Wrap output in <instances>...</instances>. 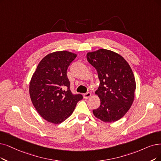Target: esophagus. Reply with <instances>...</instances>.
Instances as JSON below:
<instances>
[{
  "mask_svg": "<svg viewBox=\"0 0 161 161\" xmlns=\"http://www.w3.org/2000/svg\"><path fill=\"white\" fill-rule=\"evenodd\" d=\"M84 98H85V99H87V98H88L90 96H91V93H90L89 92H86V93H85V94H84Z\"/></svg>",
  "mask_w": 161,
  "mask_h": 161,
  "instance_id": "1",
  "label": "esophagus"
}]
</instances>
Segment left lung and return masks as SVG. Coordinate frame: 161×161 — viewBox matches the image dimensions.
<instances>
[{
	"label": "left lung",
	"instance_id": "1",
	"mask_svg": "<svg viewBox=\"0 0 161 161\" xmlns=\"http://www.w3.org/2000/svg\"><path fill=\"white\" fill-rule=\"evenodd\" d=\"M86 58L97 70L100 80L95 93L100 106L93 110L94 115L104 122L119 119L130 110L136 88L130 65L120 55L104 49L88 53Z\"/></svg>",
	"mask_w": 161,
	"mask_h": 161
}]
</instances>
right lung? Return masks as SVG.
Instances as JSON below:
<instances>
[{
  "instance_id": "add662e5",
  "label": "right lung",
  "mask_w": 161,
  "mask_h": 161,
  "mask_svg": "<svg viewBox=\"0 0 161 161\" xmlns=\"http://www.w3.org/2000/svg\"><path fill=\"white\" fill-rule=\"evenodd\" d=\"M76 55L67 51L48 54L38 64L30 83V95L41 116L58 124L67 119L82 100V94L70 91L67 70Z\"/></svg>"
}]
</instances>
